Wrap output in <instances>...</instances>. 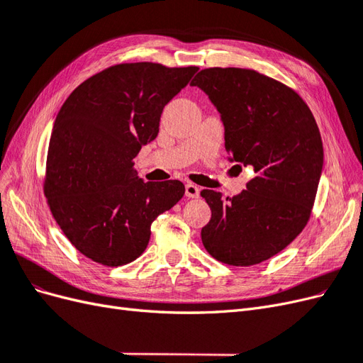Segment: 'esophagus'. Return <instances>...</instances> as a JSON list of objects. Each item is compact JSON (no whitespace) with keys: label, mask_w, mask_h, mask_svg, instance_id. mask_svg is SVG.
Masks as SVG:
<instances>
[{"label":"esophagus","mask_w":363,"mask_h":363,"mask_svg":"<svg viewBox=\"0 0 363 363\" xmlns=\"http://www.w3.org/2000/svg\"><path fill=\"white\" fill-rule=\"evenodd\" d=\"M199 195H200L199 186L194 183L186 184V196H188V199H199Z\"/></svg>","instance_id":"1"}]
</instances>
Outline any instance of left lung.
<instances>
[{
  "instance_id": "left-lung-1",
  "label": "left lung",
  "mask_w": 363,
  "mask_h": 363,
  "mask_svg": "<svg viewBox=\"0 0 363 363\" xmlns=\"http://www.w3.org/2000/svg\"><path fill=\"white\" fill-rule=\"evenodd\" d=\"M191 84L221 115L230 162L255 169L233 199L201 191L212 211L201 228L203 245L227 265L265 262L286 248L311 218L324 164L315 118L291 87L252 69L207 68Z\"/></svg>"
}]
</instances>
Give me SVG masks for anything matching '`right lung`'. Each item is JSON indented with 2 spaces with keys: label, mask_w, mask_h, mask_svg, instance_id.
I'll use <instances>...</instances> for the list:
<instances>
[{
  "label": "right lung",
  "mask_w": 363,
  "mask_h": 363,
  "mask_svg": "<svg viewBox=\"0 0 363 363\" xmlns=\"http://www.w3.org/2000/svg\"><path fill=\"white\" fill-rule=\"evenodd\" d=\"M196 67L121 63L92 75L67 98L48 147L50 211L82 255L106 267L145 251L151 224L184 195L179 180L144 182L135 169L172 98Z\"/></svg>",
  "instance_id": "right-lung-1"
}]
</instances>
